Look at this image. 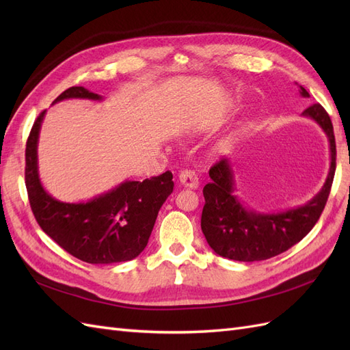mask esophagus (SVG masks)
Segmentation results:
<instances>
[{
    "instance_id": "34e87169",
    "label": "esophagus",
    "mask_w": 350,
    "mask_h": 350,
    "mask_svg": "<svg viewBox=\"0 0 350 350\" xmlns=\"http://www.w3.org/2000/svg\"><path fill=\"white\" fill-rule=\"evenodd\" d=\"M179 183H181V185L187 187V188H198V176L196 175L194 171H181V174H179Z\"/></svg>"
}]
</instances>
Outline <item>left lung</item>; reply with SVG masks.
I'll list each match as a JSON object with an SVG mask.
<instances>
[{
	"instance_id": "8db88e82",
	"label": "left lung",
	"mask_w": 350,
	"mask_h": 350,
	"mask_svg": "<svg viewBox=\"0 0 350 350\" xmlns=\"http://www.w3.org/2000/svg\"><path fill=\"white\" fill-rule=\"evenodd\" d=\"M299 93L310 98L302 86ZM302 115L319 124L330 143V171L320 193L304 206L278 213L250 210L235 196L238 189L229 159H220L208 171L211 181L203 188L206 204L201 213V230L219 256L235 261H261L279 256L308 235L320 219L336 171L333 124L320 103L311 105Z\"/></svg>"
}]
</instances>
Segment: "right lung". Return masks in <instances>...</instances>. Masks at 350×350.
Masks as SVG:
<instances>
[{
	"instance_id": "obj_1",
	"label": "right lung",
	"mask_w": 350,
	"mask_h": 350,
	"mask_svg": "<svg viewBox=\"0 0 350 350\" xmlns=\"http://www.w3.org/2000/svg\"><path fill=\"white\" fill-rule=\"evenodd\" d=\"M66 99L102 100V96L74 86L54 103ZM45 112L39 113L26 143V188L39 226L81 261L112 264L135 258L149 242L159 210L174 191L172 172L144 181H124L86 203L55 200L42 185L38 171V140Z\"/></svg>"
}]
</instances>
